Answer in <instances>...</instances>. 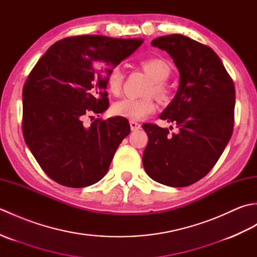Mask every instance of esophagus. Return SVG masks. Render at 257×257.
<instances>
[{"label": "esophagus", "instance_id": "esophagus-1", "mask_svg": "<svg viewBox=\"0 0 257 257\" xmlns=\"http://www.w3.org/2000/svg\"><path fill=\"white\" fill-rule=\"evenodd\" d=\"M140 127H141L140 123L136 122V121H130V128H132L133 132H136V130L140 129Z\"/></svg>", "mask_w": 257, "mask_h": 257}]
</instances>
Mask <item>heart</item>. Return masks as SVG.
<instances>
[{
	"mask_svg": "<svg viewBox=\"0 0 257 257\" xmlns=\"http://www.w3.org/2000/svg\"><path fill=\"white\" fill-rule=\"evenodd\" d=\"M140 67L151 78V84L147 89V96L154 95L162 103L171 99V94L165 80L171 74V67L165 59L150 57L140 62ZM106 84L109 92L118 96L122 90L123 74L119 66L112 67L107 75ZM111 111L114 116L127 118L129 120H143L156 111V103L151 98L146 99H122L113 103Z\"/></svg>",
	"mask_w": 257,
	"mask_h": 257,
	"instance_id": "1",
	"label": "heart"
}]
</instances>
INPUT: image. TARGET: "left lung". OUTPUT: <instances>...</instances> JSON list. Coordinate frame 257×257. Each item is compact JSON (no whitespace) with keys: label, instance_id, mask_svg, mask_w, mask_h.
Instances as JSON below:
<instances>
[{"label":"left lung","instance_id":"obj_1","mask_svg":"<svg viewBox=\"0 0 257 257\" xmlns=\"http://www.w3.org/2000/svg\"><path fill=\"white\" fill-rule=\"evenodd\" d=\"M151 45L166 51L179 70L177 94L160 114L178 133L143 124L149 138L143 163L155 181L188 187L211 171L231 139L235 88L211 47L180 34L158 37Z\"/></svg>","mask_w":257,"mask_h":257}]
</instances>
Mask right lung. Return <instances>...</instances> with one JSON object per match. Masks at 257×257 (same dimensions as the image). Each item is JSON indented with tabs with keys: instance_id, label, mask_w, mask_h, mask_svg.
<instances>
[{
	"instance_id": "add662e5",
	"label": "right lung",
	"mask_w": 257,
	"mask_h": 257,
	"mask_svg": "<svg viewBox=\"0 0 257 257\" xmlns=\"http://www.w3.org/2000/svg\"><path fill=\"white\" fill-rule=\"evenodd\" d=\"M141 38L66 37L48 48L23 87V136L38 165L54 181L84 188L107 173L130 134L128 120L85 116L109 107L107 75L143 44ZM99 116V114H98Z\"/></svg>"
}]
</instances>
